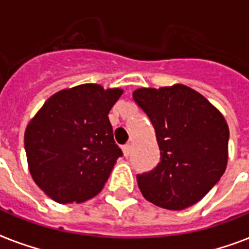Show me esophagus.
I'll use <instances>...</instances> for the list:
<instances>
[{
  "label": "esophagus",
  "mask_w": 249,
  "mask_h": 249,
  "mask_svg": "<svg viewBox=\"0 0 249 249\" xmlns=\"http://www.w3.org/2000/svg\"><path fill=\"white\" fill-rule=\"evenodd\" d=\"M130 151H132V147H130V144H125L124 147H123V152H124L125 158H128L130 155Z\"/></svg>",
  "instance_id": "obj_1"
}]
</instances>
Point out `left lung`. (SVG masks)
Returning <instances> with one entry per match:
<instances>
[{
  "mask_svg": "<svg viewBox=\"0 0 249 249\" xmlns=\"http://www.w3.org/2000/svg\"><path fill=\"white\" fill-rule=\"evenodd\" d=\"M133 99L155 129L160 163L137 176L144 199L181 211L208 194L228 165L229 126L224 115L196 90L182 84L141 88Z\"/></svg>",
  "mask_w": 249,
  "mask_h": 249,
  "instance_id": "left-lung-1",
  "label": "left lung"
}]
</instances>
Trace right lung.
<instances>
[{
	"label": "right lung",
	"mask_w": 249,
	"mask_h": 249,
	"mask_svg": "<svg viewBox=\"0 0 249 249\" xmlns=\"http://www.w3.org/2000/svg\"><path fill=\"white\" fill-rule=\"evenodd\" d=\"M123 89L83 84L53 94L28 123L24 147L29 173L60 204L101 193L123 152L108 113Z\"/></svg>",
	"instance_id": "add662e5"
}]
</instances>
